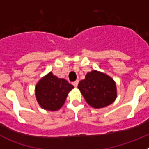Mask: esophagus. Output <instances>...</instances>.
Listing matches in <instances>:
<instances>
[{
    "label": "esophagus",
    "mask_w": 149,
    "mask_h": 149,
    "mask_svg": "<svg viewBox=\"0 0 149 149\" xmlns=\"http://www.w3.org/2000/svg\"><path fill=\"white\" fill-rule=\"evenodd\" d=\"M78 83H79L78 81H74V82H73V85H74V86H75V87H77V85H78Z\"/></svg>",
    "instance_id": "esophagus-1"
}]
</instances>
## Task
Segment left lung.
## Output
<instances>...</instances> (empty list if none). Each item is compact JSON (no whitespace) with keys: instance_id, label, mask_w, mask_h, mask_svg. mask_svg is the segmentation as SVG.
<instances>
[{"instance_id":"8db88e82","label":"left lung","mask_w":149,"mask_h":149,"mask_svg":"<svg viewBox=\"0 0 149 149\" xmlns=\"http://www.w3.org/2000/svg\"><path fill=\"white\" fill-rule=\"evenodd\" d=\"M77 88L86 103L93 108H103L113 103L117 97L116 84L110 76L96 70L88 72Z\"/></svg>"}]
</instances>
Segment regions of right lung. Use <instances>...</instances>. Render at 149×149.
<instances>
[{
    "mask_svg": "<svg viewBox=\"0 0 149 149\" xmlns=\"http://www.w3.org/2000/svg\"><path fill=\"white\" fill-rule=\"evenodd\" d=\"M72 89L73 85L65 79L54 75L51 72L42 77L36 85V98L42 109L56 111L63 106Z\"/></svg>",
    "mask_w": 149,
    "mask_h": 149,
    "instance_id": "obj_1",
    "label": "right lung"
}]
</instances>
